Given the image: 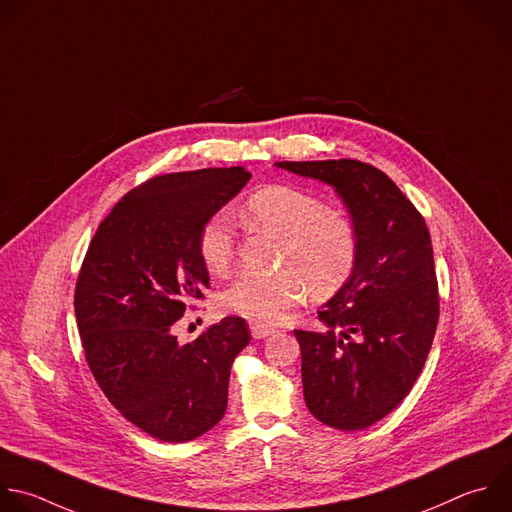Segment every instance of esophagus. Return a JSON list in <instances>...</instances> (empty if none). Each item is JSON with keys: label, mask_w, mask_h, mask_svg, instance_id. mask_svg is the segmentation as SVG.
Wrapping results in <instances>:
<instances>
[{"label": "esophagus", "mask_w": 512, "mask_h": 512, "mask_svg": "<svg viewBox=\"0 0 512 512\" xmlns=\"http://www.w3.org/2000/svg\"><path fill=\"white\" fill-rule=\"evenodd\" d=\"M271 333H275V327H271L267 323H251V335L255 339H263V337H267Z\"/></svg>", "instance_id": "1"}]
</instances>
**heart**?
<instances>
[{
    "label": "heart",
    "mask_w": 512,
    "mask_h": 512,
    "mask_svg": "<svg viewBox=\"0 0 512 512\" xmlns=\"http://www.w3.org/2000/svg\"><path fill=\"white\" fill-rule=\"evenodd\" d=\"M253 231L281 239L275 275L237 277L221 295L227 311L249 319L279 321L299 305L307 289L329 295L342 287L356 269L360 235L342 211L327 209L313 193L291 185H271L253 193L243 211ZM199 255L211 275H225L235 257V237L227 215L211 217L199 235Z\"/></svg>",
    "instance_id": "1"
}]
</instances>
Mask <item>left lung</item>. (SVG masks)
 <instances>
[{
    "mask_svg": "<svg viewBox=\"0 0 512 512\" xmlns=\"http://www.w3.org/2000/svg\"><path fill=\"white\" fill-rule=\"evenodd\" d=\"M335 189L360 235L350 279L319 311V331L295 329L303 398L337 430L388 416L418 380L440 315L424 217L380 168L352 160L275 162Z\"/></svg>",
    "mask_w": 512,
    "mask_h": 512,
    "instance_id": "8db88e82",
    "label": "left lung"
}]
</instances>
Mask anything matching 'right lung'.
<instances>
[{
  "label": "right lung",
  "instance_id": "obj_1",
  "mask_svg": "<svg viewBox=\"0 0 512 512\" xmlns=\"http://www.w3.org/2000/svg\"><path fill=\"white\" fill-rule=\"evenodd\" d=\"M249 179L231 166L142 183L100 223L76 281L90 372L128 422L162 442L195 440L223 418L233 360L251 339L235 315L185 346L173 333L209 289L201 229Z\"/></svg>",
  "mask_w": 512,
  "mask_h": 512
}]
</instances>
